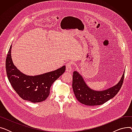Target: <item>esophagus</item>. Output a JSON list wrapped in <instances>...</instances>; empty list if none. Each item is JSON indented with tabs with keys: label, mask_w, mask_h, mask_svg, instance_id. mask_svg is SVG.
I'll list each match as a JSON object with an SVG mask.
<instances>
[{
	"label": "esophagus",
	"mask_w": 132,
	"mask_h": 132,
	"mask_svg": "<svg viewBox=\"0 0 132 132\" xmlns=\"http://www.w3.org/2000/svg\"><path fill=\"white\" fill-rule=\"evenodd\" d=\"M66 71L70 72L72 71V65H71V64L68 63L66 65Z\"/></svg>",
	"instance_id": "obj_1"
}]
</instances>
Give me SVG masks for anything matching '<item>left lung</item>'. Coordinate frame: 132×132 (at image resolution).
<instances>
[{
	"instance_id": "8db88e82",
	"label": "left lung",
	"mask_w": 132,
	"mask_h": 132,
	"mask_svg": "<svg viewBox=\"0 0 132 132\" xmlns=\"http://www.w3.org/2000/svg\"><path fill=\"white\" fill-rule=\"evenodd\" d=\"M123 72L117 84L103 90H95L90 88L85 81L82 76L77 71L73 75L72 87L76 98L81 103L86 105L95 106L103 104L113 98L119 92L124 79Z\"/></svg>"
}]
</instances>
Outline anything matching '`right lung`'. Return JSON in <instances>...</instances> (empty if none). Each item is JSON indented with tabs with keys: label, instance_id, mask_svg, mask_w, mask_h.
I'll list each match as a JSON object with an SVG mask.
<instances>
[{
	"label": "right lung",
	"instance_id": "1",
	"mask_svg": "<svg viewBox=\"0 0 132 132\" xmlns=\"http://www.w3.org/2000/svg\"><path fill=\"white\" fill-rule=\"evenodd\" d=\"M12 45L6 59L7 78L13 88L23 100L32 103L45 101L50 94L53 83L65 72L66 66L37 75H28L14 65L11 57Z\"/></svg>",
	"mask_w": 132,
	"mask_h": 132
}]
</instances>
